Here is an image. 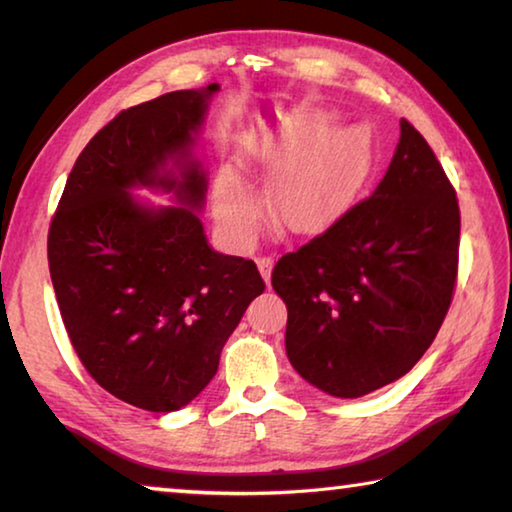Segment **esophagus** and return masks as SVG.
Here are the masks:
<instances>
[{
	"label": "esophagus",
	"mask_w": 512,
	"mask_h": 512,
	"mask_svg": "<svg viewBox=\"0 0 512 512\" xmlns=\"http://www.w3.org/2000/svg\"><path fill=\"white\" fill-rule=\"evenodd\" d=\"M257 268H259V273H262V277H264V282L268 284V287H271V268H273V259L271 257H257Z\"/></svg>",
	"instance_id": "34e87169"
}]
</instances>
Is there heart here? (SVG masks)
Returning <instances> with one entry per match:
<instances>
[{
    "instance_id": "1",
    "label": "heart",
    "mask_w": 512,
    "mask_h": 512,
    "mask_svg": "<svg viewBox=\"0 0 512 512\" xmlns=\"http://www.w3.org/2000/svg\"><path fill=\"white\" fill-rule=\"evenodd\" d=\"M327 117L300 124L268 158L277 221L291 232L318 230L334 221L357 187L366 142L357 128L325 133ZM214 207L232 239L248 241L259 228V205L237 173L223 171L214 185Z\"/></svg>"
}]
</instances>
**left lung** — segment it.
Here are the masks:
<instances>
[{"label":"left lung","instance_id":"8db88e82","mask_svg":"<svg viewBox=\"0 0 512 512\" xmlns=\"http://www.w3.org/2000/svg\"><path fill=\"white\" fill-rule=\"evenodd\" d=\"M461 212L427 140L402 119L372 196L275 264L287 354L311 386L361 397L406 375L452 305Z\"/></svg>","mask_w":512,"mask_h":512}]
</instances>
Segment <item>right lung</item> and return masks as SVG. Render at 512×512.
<instances>
[{
  "instance_id": "1",
  "label": "right lung",
  "mask_w": 512,
  "mask_h": 512,
  "mask_svg": "<svg viewBox=\"0 0 512 512\" xmlns=\"http://www.w3.org/2000/svg\"><path fill=\"white\" fill-rule=\"evenodd\" d=\"M216 90L121 110L79 155L49 228L51 282L81 363L110 395L153 413L178 411L210 384L266 289L253 259L210 248L196 214L207 180L189 149ZM133 186L173 191L181 205L142 206Z\"/></svg>"
}]
</instances>
